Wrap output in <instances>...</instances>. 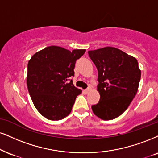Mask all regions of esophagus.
Wrapping results in <instances>:
<instances>
[{"label":"esophagus","mask_w":158,"mask_h":158,"mask_svg":"<svg viewBox=\"0 0 158 158\" xmlns=\"http://www.w3.org/2000/svg\"><path fill=\"white\" fill-rule=\"evenodd\" d=\"M89 91H90V89L88 88V89H85V90H84V92L85 93V94H88V93L89 92Z\"/></svg>","instance_id":"34e87169"}]
</instances>
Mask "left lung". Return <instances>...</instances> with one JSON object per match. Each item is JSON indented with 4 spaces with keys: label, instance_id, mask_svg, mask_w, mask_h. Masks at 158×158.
<instances>
[{
    "label": "left lung",
    "instance_id": "8db88e82",
    "mask_svg": "<svg viewBox=\"0 0 158 158\" xmlns=\"http://www.w3.org/2000/svg\"><path fill=\"white\" fill-rule=\"evenodd\" d=\"M98 70L99 102L91 106L103 120H111L125 111L135 97L141 80L139 63L133 56L112 47L88 51Z\"/></svg>",
    "mask_w": 158,
    "mask_h": 158
}]
</instances>
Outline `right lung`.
<instances>
[{"mask_svg":"<svg viewBox=\"0 0 158 158\" xmlns=\"http://www.w3.org/2000/svg\"><path fill=\"white\" fill-rule=\"evenodd\" d=\"M85 52L50 46L36 52L28 61L29 94L38 111L48 119L57 121L67 116L76 97L82 92L70 77L75 75L76 61Z\"/></svg>","mask_w":158,"mask_h":158,"instance_id":"right-lung-1","label":"right lung"}]
</instances>
